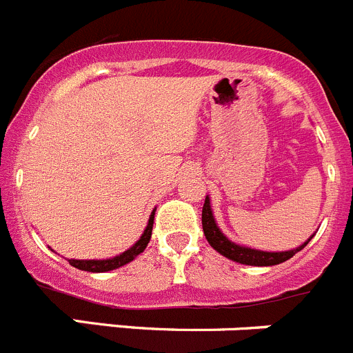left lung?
I'll return each mask as SVG.
<instances>
[{"mask_svg":"<svg viewBox=\"0 0 353 353\" xmlns=\"http://www.w3.org/2000/svg\"><path fill=\"white\" fill-rule=\"evenodd\" d=\"M201 222H203V232H205L206 240H208L210 247L213 250H216L224 257L231 259L234 263L238 264H247V266H276V264H282L285 261H289L292 255H296L297 252L303 250L306 245L310 243L315 232L310 236L308 240L305 241L299 247L292 248V250H285V252H266V250H257V248H250L245 247V245L234 243L221 231V228L216 225L215 216H213V210L212 205H210V198L206 196L205 199V206H203V215H201Z\"/></svg>","mask_w":353,"mask_h":353,"instance_id":"obj_1","label":"left lung"}]
</instances>
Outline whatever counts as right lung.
<instances>
[{"mask_svg":"<svg viewBox=\"0 0 353 353\" xmlns=\"http://www.w3.org/2000/svg\"><path fill=\"white\" fill-rule=\"evenodd\" d=\"M154 215H155V208L152 210L150 216H148V224H147V228H145L143 234L140 236V240L132 245L131 248H128L125 252H122V254L115 255V257H110V259H90V261H83V259H68V263H70L73 268H77V270L89 271V273H106V271L117 270V268L131 263V261H134V259H137L138 255L145 250V248H147L148 241H150L152 225H154Z\"/></svg>","mask_w":353,"mask_h":353,"instance_id":"1","label":"right lung"}]
</instances>
